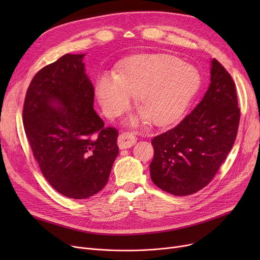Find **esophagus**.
<instances>
[{
  "instance_id": "obj_1",
  "label": "esophagus",
  "mask_w": 260,
  "mask_h": 260,
  "mask_svg": "<svg viewBox=\"0 0 260 260\" xmlns=\"http://www.w3.org/2000/svg\"><path fill=\"white\" fill-rule=\"evenodd\" d=\"M136 142H137V138H136L132 133H122L118 137V146L121 149L129 148Z\"/></svg>"
}]
</instances>
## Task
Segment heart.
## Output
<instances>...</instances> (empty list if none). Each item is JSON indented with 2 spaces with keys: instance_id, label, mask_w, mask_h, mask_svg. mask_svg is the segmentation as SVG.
Listing matches in <instances>:
<instances>
[{
  "instance_id": "heart-1",
  "label": "heart",
  "mask_w": 260,
  "mask_h": 260,
  "mask_svg": "<svg viewBox=\"0 0 260 260\" xmlns=\"http://www.w3.org/2000/svg\"><path fill=\"white\" fill-rule=\"evenodd\" d=\"M195 67L183 64L172 54L158 53L131 60L116 77L104 75L95 85V92L104 112L117 117L125 112L131 94L141 111L129 119V124L151 121L167 125L185 111L199 84Z\"/></svg>"
}]
</instances>
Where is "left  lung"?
Listing matches in <instances>:
<instances>
[{"label": "left lung", "instance_id": "1", "mask_svg": "<svg viewBox=\"0 0 260 260\" xmlns=\"http://www.w3.org/2000/svg\"><path fill=\"white\" fill-rule=\"evenodd\" d=\"M239 120L234 81L213 59L211 83L201 101L178 125L152 140L153 182L176 196L207 186L233 147Z\"/></svg>", "mask_w": 260, "mask_h": 260}]
</instances>
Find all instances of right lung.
I'll use <instances>...</instances> for the list:
<instances>
[{"label":"right lung","mask_w":260,"mask_h":260,"mask_svg":"<svg viewBox=\"0 0 260 260\" xmlns=\"http://www.w3.org/2000/svg\"><path fill=\"white\" fill-rule=\"evenodd\" d=\"M85 54L66 53L39 71L27 89L23 124L45 179L68 198L86 199L105 186L119 154L118 132L93 109Z\"/></svg>","instance_id":"1"}]
</instances>
